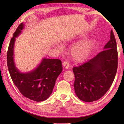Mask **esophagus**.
<instances>
[{"instance_id": "obj_1", "label": "esophagus", "mask_w": 124, "mask_h": 124, "mask_svg": "<svg viewBox=\"0 0 124 124\" xmlns=\"http://www.w3.org/2000/svg\"><path fill=\"white\" fill-rule=\"evenodd\" d=\"M62 65H63V68H65V69H67L69 68V63H68V62H66V61H65V62H63Z\"/></svg>"}]
</instances>
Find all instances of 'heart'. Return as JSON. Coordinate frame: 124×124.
Here are the masks:
<instances>
[{
  "label": "heart",
  "instance_id": "1",
  "mask_svg": "<svg viewBox=\"0 0 124 124\" xmlns=\"http://www.w3.org/2000/svg\"><path fill=\"white\" fill-rule=\"evenodd\" d=\"M86 35L82 34L80 35V38L85 37ZM78 38H70L65 40L66 44L72 43L73 41H76ZM94 46V41L91 38H86L82 39L77 43L75 44L70 48V54L71 58L74 61L76 62H82L87 59L93 51ZM56 49L59 52H62L64 51L63 45L61 44H57L56 46Z\"/></svg>",
  "mask_w": 124,
  "mask_h": 124
}]
</instances>
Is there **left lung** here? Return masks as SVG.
I'll return each instance as SVG.
<instances>
[{
  "instance_id": "obj_1",
  "label": "left lung",
  "mask_w": 124,
  "mask_h": 124,
  "mask_svg": "<svg viewBox=\"0 0 124 124\" xmlns=\"http://www.w3.org/2000/svg\"><path fill=\"white\" fill-rule=\"evenodd\" d=\"M104 50L78 67H74L73 86L78 97L85 102L98 100L107 93L114 80L118 66L116 42L112 31Z\"/></svg>"
}]
</instances>
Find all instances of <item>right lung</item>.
Wrapping results in <instances>:
<instances>
[{"instance_id":"1","label":"right lung","mask_w":124,"mask_h":124,"mask_svg":"<svg viewBox=\"0 0 124 124\" xmlns=\"http://www.w3.org/2000/svg\"><path fill=\"white\" fill-rule=\"evenodd\" d=\"M24 28L23 23L18 25L11 39L7 54L8 72L13 82L25 97L35 101H43L52 93L55 82L62 70V62L58 59L43 58L33 70L21 72L16 66L14 49L16 38Z\"/></svg>"}]
</instances>
